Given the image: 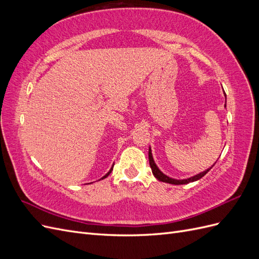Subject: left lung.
Listing matches in <instances>:
<instances>
[{
	"label": "left lung",
	"mask_w": 259,
	"mask_h": 259,
	"mask_svg": "<svg viewBox=\"0 0 259 259\" xmlns=\"http://www.w3.org/2000/svg\"><path fill=\"white\" fill-rule=\"evenodd\" d=\"M226 107V105H225ZM149 164H150V167L152 169V174L154 175V177L160 180V182H163V183H167V184H171V185H186V184H189V183H192V182H195V180H199L200 178H202L204 175H206L208 173V170L213 167H209L208 169L202 171V173L198 174V175H194L190 178H187V179H174V178H170L168 176H166L165 174H163L162 171L159 169V167L156 166V164L154 163V160H153V156H152V153H151V148H149Z\"/></svg>",
	"instance_id": "left-lung-1"
}]
</instances>
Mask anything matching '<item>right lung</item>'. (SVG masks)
Segmentation results:
<instances>
[{
    "mask_svg": "<svg viewBox=\"0 0 259 259\" xmlns=\"http://www.w3.org/2000/svg\"><path fill=\"white\" fill-rule=\"evenodd\" d=\"M112 168H113V165H112V167H111V168H110V170H109V171H108V173H107V174H106V175H105V176H104V177H103V178H101V179H104V178H106V177H108V175H109V174H110V173H111V171H112Z\"/></svg>",
    "mask_w": 259,
    "mask_h": 259,
    "instance_id": "add662e5",
    "label": "right lung"
}]
</instances>
